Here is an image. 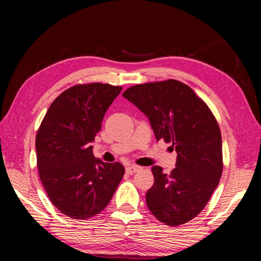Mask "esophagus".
<instances>
[{
	"mask_svg": "<svg viewBox=\"0 0 261 261\" xmlns=\"http://www.w3.org/2000/svg\"><path fill=\"white\" fill-rule=\"evenodd\" d=\"M141 168L139 167V166H136V165H129L126 167V173L127 174H130V175H132V174H135V173H137V171L138 170H140Z\"/></svg>",
	"mask_w": 261,
	"mask_h": 261,
	"instance_id": "34e87169",
	"label": "esophagus"
}]
</instances>
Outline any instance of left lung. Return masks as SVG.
I'll use <instances>...</instances> for the list:
<instances>
[{
  "label": "left lung",
  "mask_w": 261,
  "mask_h": 261,
  "mask_svg": "<svg viewBox=\"0 0 261 261\" xmlns=\"http://www.w3.org/2000/svg\"><path fill=\"white\" fill-rule=\"evenodd\" d=\"M123 96L149 118L156 140L173 144L176 168L165 174L152 168L146 204L160 222L177 227L207 205L222 175V138L208 106L191 87L175 79L138 84Z\"/></svg>",
  "instance_id": "1"
}]
</instances>
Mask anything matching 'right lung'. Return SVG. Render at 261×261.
Listing matches in <instances>:
<instances>
[{
	"label": "right lung",
	"instance_id": "right-lung-1",
	"mask_svg": "<svg viewBox=\"0 0 261 261\" xmlns=\"http://www.w3.org/2000/svg\"><path fill=\"white\" fill-rule=\"evenodd\" d=\"M122 86L78 84L53 101L35 137L37 166L48 198L64 215L86 220L106 208L124 175L120 162L95 159L91 143Z\"/></svg>",
	"mask_w": 261,
	"mask_h": 261
}]
</instances>
